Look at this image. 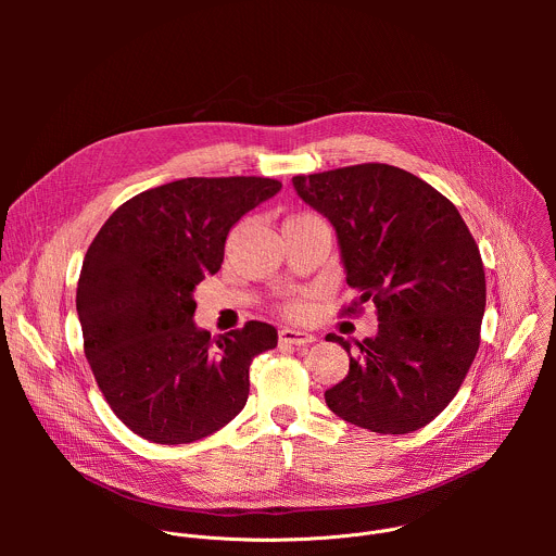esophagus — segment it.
<instances>
[{
  "label": "esophagus",
  "instance_id": "1",
  "mask_svg": "<svg viewBox=\"0 0 556 556\" xmlns=\"http://www.w3.org/2000/svg\"><path fill=\"white\" fill-rule=\"evenodd\" d=\"M279 343H281V345H299V348H305V345H312V343H314V337L307 334V332H301V330L283 328V330L279 332Z\"/></svg>",
  "mask_w": 556,
  "mask_h": 556
}]
</instances>
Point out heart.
Wrapping results in <instances>:
<instances>
[{
	"instance_id": "b5f03b06",
	"label": "heart",
	"mask_w": 556,
	"mask_h": 556,
	"mask_svg": "<svg viewBox=\"0 0 556 556\" xmlns=\"http://www.w3.org/2000/svg\"><path fill=\"white\" fill-rule=\"evenodd\" d=\"M288 309H290L292 314H301V312H303V303H290Z\"/></svg>"
}]
</instances>
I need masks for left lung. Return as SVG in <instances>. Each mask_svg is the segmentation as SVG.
<instances>
[{
  "instance_id": "obj_1",
  "label": "left lung",
  "mask_w": 556,
  "mask_h": 556,
  "mask_svg": "<svg viewBox=\"0 0 556 556\" xmlns=\"http://www.w3.org/2000/svg\"><path fill=\"white\" fill-rule=\"evenodd\" d=\"M292 187L332 224L354 305L369 301L378 316L376 337H326L350 356L348 376L326 391L328 407L384 435L422 429L455 399L480 348L478 244L440 191L399 167L294 176Z\"/></svg>"
}]
</instances>
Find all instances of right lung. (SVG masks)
<instances>
[{
    "mask_svg": "<svg viewBox=\"0 0 556 556\" xmlns=\"http://www.w3.org/2000/svg\"><path fill=\"white\" fill-rule=\"evenodd\" d=\"M270 178H185L118 206L90 244L76 288L86 356L112 412L155 444L202 440L249 401V369L277 348L270 324L211 339L195 286L224 262L230 228L277 195Z\"/></svg>",
    "mask_w": 556,
    "mask_h": 556,
    "instance_id": "right-lung-1",
    "label": "right lung"
}]
</instances>
